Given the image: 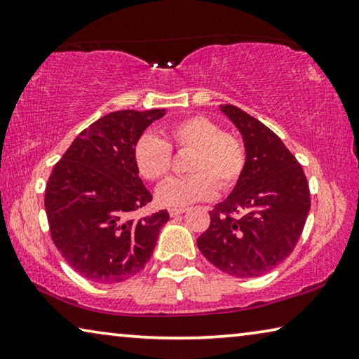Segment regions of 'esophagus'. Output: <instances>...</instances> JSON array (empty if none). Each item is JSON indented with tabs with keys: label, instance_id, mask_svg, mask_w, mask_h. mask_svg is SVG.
Wrapping results in <instances>:
<instances>
[{
	"label": "esophagus",
	"instance_id": "obj_1",
	"mask_svg": "<svg viewBox=\"0 0 359 359\" xmlns=\"http://www.w3.org/2000/svg\"><path fill=\"white\" fill-rule=\"evenodd\" d=\"M184 212H186V209H168V214L171 217H178L181 214H184Z\"/></svg>",
	"mask_w": 359,
	"mask_h": 359
}]
</instances>
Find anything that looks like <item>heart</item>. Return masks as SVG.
<instances>
[{
  "mask_svg": "<svg viewBox=\"0 0 359 359\" xmlns=\"http://www.w3.org/2000/svg\"><path fill=\"white\" fill-rule=\"evenodd\" d=\"M165 139L144 134L134 145L133 157L137 173L147 181H158L171 168V149L191 150L186 170L192 175L173 178L160 186L157 202L163 207H186L210 199L217 186L230 189L240 180L246 152L235 134L222 131L215 121L205 116L180 119L163 131Z\"/></svg>",
  "mask_w": 359,
  "mask_h": 359,
  "instance_id": "b5f03b06",
  "label": "heart"
}]
</instances>
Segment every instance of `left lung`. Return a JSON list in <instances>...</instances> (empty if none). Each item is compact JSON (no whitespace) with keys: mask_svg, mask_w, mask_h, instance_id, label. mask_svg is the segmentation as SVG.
I'll list each match as a JSON object with an SVG mask.
<instances>
[{"mask_svg":"<svg viewBox=\"0 0 359 359\" xmlns=\"http://www.w3.org/2000/svg\"><path fill=\"white\" fill-rule=\"evenodd\" d=\"M220 110L241 133L246 163L235 189L197 238L209 262L233 277H259L287 259L311 209L309 184L277 134L235 105Z\"/></svg>","mask_w":359,"mask_h":359,"instance_id":"8db88e82","label":"left lung"}]
</instances>
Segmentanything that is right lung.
Here are the masks:
<instances>
[{"label": "right lung", "instance_id": "add662e5", "mask_svg": "<svg viewBox=\"0 0 359 359\" xmlns=\"http://www.w3.org/2000/svg\"><path fill=\"white\" fill-rule=\"evenodd\" d=\"M162 110H121L77 136L51 171L45 210L51 240L65 261L97 283L141 272L170 220L167 210L133 218L152 201L134 165V145Z\"/></svg>", "mask_w": 359, "mask_h": 359}]
</instances>
